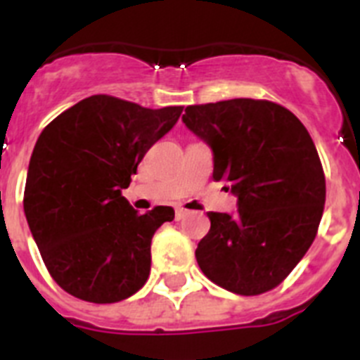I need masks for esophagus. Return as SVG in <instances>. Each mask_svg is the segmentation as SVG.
I'll use <instances>...</instances> for the list:
<instances>
[{
	"label": "esophagus",
	"mask_w": 360,
	"mask_h": 360,
	"mask_svg": "<svg viewBox=\"0 0 360 360\" xmlns=\"http://www.w3.org/2000/svg\"><path fill=\"white\" fill-rule=\"evenodd\" d=\"M191 211H187V209H184V207H178L176 209V212H174V214H176V219H184L186 218L187 214H189Z\"/></svg>",
	"instance_id": "1"
}]
</instances>
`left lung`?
<instances>
[{
  "mask_svg": "<svg viewBox=\"0 0 360 360\" xmlns=\"http://www.w3.org/2000/svg\"><path fill=\"white\" fill-rule=\"evenodd\" d=\"M214 155L216 182L238 196V214L207 212L196 262L212 283L240 295L281 285L319 229L326 200L321 158L303 122L262 98L195 104L182 117Z\"/></svg>",
  "mask_w": 360,
  "mask_h": 360,
  "instance_id": "left-lung-1",
  "label": "left lung"
}]
</instances>
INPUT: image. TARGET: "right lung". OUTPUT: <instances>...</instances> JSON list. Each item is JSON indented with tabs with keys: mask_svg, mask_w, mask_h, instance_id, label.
Wrapping results in <instances>:
<instances>
[{
	"mask_svg": "<svg viewBox=\"0 0 360 360\" xmlns=\"http://www.w3.org/2000/svg\"><path fill=\"white\" fill-rule=\"evenodd\" d=\"M182 110L91 95L41 131L28 164L25 216L50 276L73 297L117 303L148 281L153 234L174 211L157 205L139 214L122 189Z\"/></svg>",
	"mask_w": 360,
	"mask_h": 360,
	"instance_id": "right-lung-1",
	"label": "right lung"
}]
</instances>
